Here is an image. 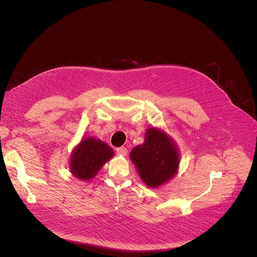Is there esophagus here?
<instances>
[{
  "label": "esophagus",
  "instance_id": "esophagus-1",
  "mask_svg": "<svg viewBox=\"0 0 257 257\" xmlns=\"http://www.w3.org/2000/svg\"><path fill=\"white\" fill-rule=\"evenodd\" d=\"M127 148H125V147H119V148H117L116 149V153L118 154V155H121V156H125L126 154H127Z\"/></svg>",
  "mask_w": 257,
  "mask_h": 257
}]
</instances>
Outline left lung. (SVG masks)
Returning <instances> with one entry per match:
<instances>
[{"instance_id":"left-lung-1","label":"left lung","mask_w":257,"mask_h":257,"mask_svg":"<svg viewBox=\"0 0 257 257\" xmlns=\"http://www.w3.org/2000/svg\"><path fill=\"white\" fill-rule=\"evenodd\" d=\"M130 158L143 181L150 187H157L170 180L179 166L176 146L165 132L156 128L147 130L144 144L133 148Z\"/></svg>"}]
</instances>
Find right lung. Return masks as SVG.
<instances>
[{"label":"right lung","mask_w":257,"mask_h":257,"mask_svg":"<svg viewBox=\"0 0 257 257\" xmlns=\"http://www.w3.org/2000/svg\"><path fill=\"white\" fill-rule=\"evenodd\" d=\"M113 154V150L104 142L94 138H84L71 155V172L77 179L89 180L96 176Z\"/></svg>","instance_id":"obj_1"}]
</instances>
